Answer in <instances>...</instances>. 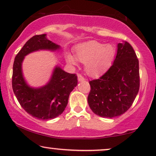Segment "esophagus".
Instances as JSON below:
<instances>
[{"label": "esophagus", "instance_id": "esophagus-1", "mask_svg": "<svg viewBox=\"0 0 156 156\" xmlns=\"http://www.w3.org/2000/svg\"><path fill=\"white\" fill-rule=\"evenodd\" d=\"M78 81H83L85 80V78L83 76H81L80 73H78Z\"/></svg>", "mask_w": 156, "mask_h": 156}]
</instances>
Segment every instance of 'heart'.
<instances>
[{"mask_svg": "<svg viewBox=\"0 0 156 156\" xmlns=\"http://www.w3.org/2000/svg\"><path fill=\"white\" fill-rule=\"evenodd\" d=\"M76 55L81 62L85 63V70L90 76L98 75L105 71L112 62L115 50L110 44L90 41L80 44L76 49ZM68 62L77 64V60L71 54L67 56Z\"/></svg>", "mask_w": 156, "mask_h": 156, "instance_id": "1", "label": "heart"}]
</instances>
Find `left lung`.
Segmentation results:
<instances>
[{
	"mask_svg": "<svg viewBox=\"0 0 156 156\" xmlns=\"http://www.w3.org/2000/svg\"><path fill=\"white\" fill-rule=\"evenodd\" d=\"M87 102L92 111L112 118L130 108L140 87L139 59L130 44L119 43L113 64L99 78L89 81Z\"/></svg>",
	"mask_w": 156,
	"mask_h": 156,
	"instance_id": "obj_1",
	"label": "left lung"
}]
</instances>
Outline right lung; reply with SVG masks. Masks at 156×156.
I'll return each instance as SVG.
<instances>
[{"mask_svg":"<svg viewBox=\"0 0 156 156\" xmlns=\"http://www.w3.org/2000/svg\"><path fill=\"white\" fill-rule=\"evenodd\" d=\"M58 49L59 46L48 40L46 34L35 35L25 43L15 58L12 77L13 92L21 107L38 119H51L62 114L70 93L77 85V76L56 67L47 85L40 88H32L23 78L22 62L25 56L32 51Z\"/></svg>","mask_w":156,"mask_h":156,"instance_id":"right-lung-1","label":"right lung"}]
</instances>
